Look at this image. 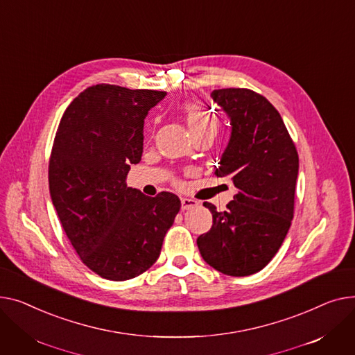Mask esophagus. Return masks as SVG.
Instances as JSON below:
<instances>
[{
  "instance_id": "1",
  "label": "esophagus",
  "mask_w": 355,
  "mask_h": 355,
  "mask_svg": "<svg viewBox=\"0 0 355 355\" xmlns=\"http://www.w3.org/2000/svg\"><path fill=\"white\" fill-rule=\"evenodd\" d=\"M180 203H182V211H189V209H192V207L199 205L198 200L191 199V198H182Z\"/></svg>"
}]
</instances>
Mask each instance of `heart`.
I'll return each instance as SVG.
<instances>
[{"instance_id":"obj_1","label":"heart","mask_w":355,"mask_h":355,"mask_svg":"<svg viewBox=\"0 0 355 355\" xmlns=\"http://www.w3.org/2000/svg\"><path fill=\"white\" fill-rule=\"evenodd\" d=\"M184 120L189 126L193 137L205 135H216L218 132V120L212 112L205 109L200 104L187 103L182 107Z\"/></svg>"}]
</instances>
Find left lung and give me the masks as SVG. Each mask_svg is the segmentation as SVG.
<instances>
[{"label": "left lung", "mask_w": 355, "mask_h": 355, "mask_svg": "<svg viewBox=\"0 0 355 355\" xmlns=\"http://www.w3.org/2000/svg\"><path fill=\"white\" fill-rule=\"evenodd\" d=\"M211 97L231 120V137L216 176L236 187L227 209L212 212L209 232L196 241L206 263L231 277L252 275L275 257L291 220L300 160L278 110L248 89L214 90Z\"/></svg>", "instance_id": "obj_1"}]
</instances>
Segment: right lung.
Segmentation results:
<instances>
[{
  "mask_svg": "<svg viewBox=\"0 0 355 355\" xmlns=\"http://www.w3.org/2000/svg\"><path fill=\"white\" fill-rule=\"evenodd\" d=\"M164 96L97 85L60 120L49 166L51 200L80 259L101 278L126 281L148 270L180 209L173 193L149 198L126 184L130 164L141 159L144 119Z\"/></svg>",
  "mask_w": 355,
  "mask_h": 355,
  "instance_id": "obj_1",
  "label": "right lung"
}]
</instances>
